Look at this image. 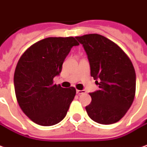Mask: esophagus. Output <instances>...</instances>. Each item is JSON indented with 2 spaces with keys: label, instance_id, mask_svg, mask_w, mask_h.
<instances>
[{
  "label": "esophagus",
  "instance_id": "34e87169",
  "mask_svg": "<svg viewBox=\"0 0 147 147\" xmlns=\"http://www.w3.org/2000/svg\"><path fill=\"white\" fill-rule=\"evenodd\" d=\"M85 93H86V90H77V94H85Z\"/></svg>",
  "mask_w": 147,
  "mask_h": 147
}]
</instances>
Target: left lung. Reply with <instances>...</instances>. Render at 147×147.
Wrapping results in <instances>:
<instances>
[{"label":"left lung","mask_w":147,"mask_h":147,"mask_svg":"<svg viewBox=\"0 0 147 147\" xmlns=\"http://www.w3.org/2000/svg\"><path fill=\"white\" fill-rule=\"evenodd\" d=\"M87 54L90 75L99 90L90 93L86 107L94 121L111 125L119 121L135 97L136 74L129 57L117 44L98 34L77 36Z\"/></svg>","instance_id":"8db88e82"}]
</instances>
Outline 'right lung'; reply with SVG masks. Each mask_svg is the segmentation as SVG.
I'll return each mask as SVG.
<instances>
[{
	"mask_svg": "<svg viewBox=\"0 0 147 147\" xmlns=\"http://www.w3.org/2000/svg\"><path fill=\"white\" fill-rule=\"evenodd\" d=\"M74 37H48L28 48L17 64L13 82L17 101L34 123L51 126L65 118L74 99V87L53 83L73 46Z\"/></svg>",
	"mask_w": 147,
	"mask_h": 147,
	"instance_id": "obj_1",
	"label": "right lung"
}]
</instances>
